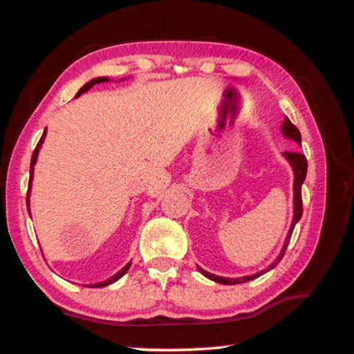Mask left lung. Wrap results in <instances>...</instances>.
<instances>
[{
	"label": "left lung",
	"instance_id": "obj_1",
	"mask_svg": "<svg viewBox=\"0 0 354 354\" xmlns=\"http://www.w3.org/2000/svg\"><path fill=\"white\" fill-rule=\"evenodd\" d=\"M281 131H283V134L286 137H289V139L295 140L298 145H301V134H299L298 128L295 124H292V122L289 118H284V123L283 127H281ZM286 159L289 160L292 169H293V175H295V179H293V209H295V212H293V220H292V225H290V230H289V234L286 237V242H284V247L283 251H281V254L278 256V259L274 261L270 267L266 268V270H262L256 274H251V277H245V278H236V279H231V278H221V277H215V274H211L203 270V268L198 267V270L205 274L206 278L215 281V283H220V284H242V283H247V281L254 279L257 277H261L268 270H272L278 266V262L283 259V256L286 253V248L287 245L290 242V237H292V232H293V227H295L297 221L301 218L303 215V200H301V185L304 183V179H306V173H308V160H306V156L301 154V153H292V151H286L284 153Z\"/></svg>",
	"mask_w": 354,
	"mask_h": 354
}]
</instances>
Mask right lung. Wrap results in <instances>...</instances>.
I'll return each instance as SVG.
<instances>
[{"label":"right lung","mask_w":354,"mask_h":354,"mask_svg":"<svg viewBox=\"0 0 354 354\" xmlns=\"http://www.w3.org/2000/svg\"><path fill=\"white\" fill-rule=\"evenodd\" d=\"M106 81H109L107 80V77H95V80H92L91 82H87L86 86L84 87H81L80 88V92L76 93V97H80L81 93H84V92H87L88 88L91 87H93L95 84H100V82H106ZM45 136H46V129L44 131V134H41V137H40V140H39V143H37V147H35V149H34V153H32V159H31V170H29V185H28V196H26V205H29V190H31V181H32V173H34V164H35V160H37V156H39V148L41 147V143H44V139H45ZM28 212H29V209H28ZM129 266H131V262L128 263L127 267H123L122 270H120L117 274H113V277L111 278V279H107V281H104V283H98V284H92L91 287H104V286H109V284H112L113 281H117V279H120L123 277L124 273L128 272V268H129Z\"/></svg>","instance_id":"obj_1"}]
</instances>
